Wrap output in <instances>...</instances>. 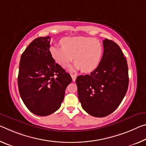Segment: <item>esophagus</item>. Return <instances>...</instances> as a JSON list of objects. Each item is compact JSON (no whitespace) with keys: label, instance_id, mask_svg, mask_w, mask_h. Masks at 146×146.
<instances>
[{"label":"esophagus","instance_id":"esophagus-1","mask_svg":"<svg viewBox=\"0 0 146 146\" xmlns=\"http://www.w3.org/2000/svg\"><path fill=\"white\" fill-rule=\"evenodd\" d=\"M71 78H72L73 81H75L76 78H77V75H74V74H71Z\"/></svg>","mask_w":146,"mask_h":146}]
</instances>
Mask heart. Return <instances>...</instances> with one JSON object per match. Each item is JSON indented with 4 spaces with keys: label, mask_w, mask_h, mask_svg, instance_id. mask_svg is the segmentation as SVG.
I'll list each match as a JSON object with an SVG mask.
<instances>
[{
    "label": "heart",
    "mask_w": 146,
    "mask_h": 146,
    "mask_svg": "<svg viewBox=\"0 0 146 146\" xmlns=\"http://www.w3.org/2000/svg\"><path fill=\"white\" fill-rule=\"evenodd\" d=\"M62 46H54L50 52L54 59L62 67L70 62H76L74 69L90 73L100 64L103 54V47L99 40L90 37H67L61 40Z\"/></svg>",
    "instance_id": "b5f03b06"
}]
</instances>
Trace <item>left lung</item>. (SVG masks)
Returning a JSON list of instances; mask_svg holds the SVG:
<instances>
[{
	"label": "left lung",
	"instance_id": "1",
	"mask_svg": "<svg viewBox=\"0 0 146 146\" xmlns=\"http://www.w3.org/2000/svg\"><path fill=\"white\" fill-rule=\"evenodd\" d=\"M103 44V54L98 68L76 79L82 108L98 117L110 114L118 107L129 86L128 66L121 48L108 39Z\"/></svg>",
	"mask_w": 146,
	"mask_h": 146
}]
</instances>
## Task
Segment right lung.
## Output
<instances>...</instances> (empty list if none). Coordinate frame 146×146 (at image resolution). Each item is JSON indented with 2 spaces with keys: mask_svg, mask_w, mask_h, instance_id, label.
I'll list each match as a JSON object with an SVG mask.
<instances>
[{
  "mask_svg": "<svg viewBox=\"0 0 146 146\" xmlns=\"http://www.w3.org/2000/svg\"><path fill=\"white\" fill-rule=\"evenodd\" d=\"M50 37H39L21 55L18 88L23 103L40 116L52 114L60 107L71 75L55 63L50 52Z\"/></svg>",
  "mask_w": 146,
  "mask_h": 146,
  "instance_id": "add662e5",
  "label": "right lung"
}]
</instances>
